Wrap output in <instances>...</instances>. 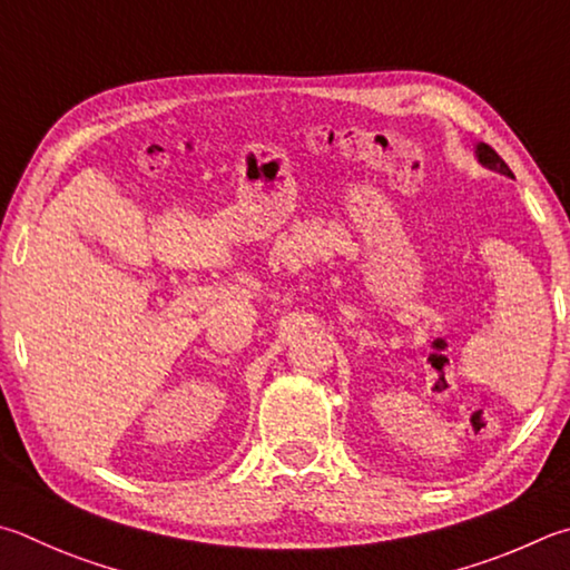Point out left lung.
I'll use <instances>...</instances> for the list:
<instances>
[{"label":"left lung","instance_id":"obj_1","mask_svg":"<svg viewBox=\"0 0 570 570\" xmlns=\"http://www.w3.org/2000/svg\"><path fill=\"white\" fill-rule=\"evenodd\" d=\"M479 159L481 164H485V167L493 169V171H501V174H509V177H513L509 164H505L499 154H495L489 144H479Z\"/></svg>","mask_w":570,"mask_h":570}]
</instances>
